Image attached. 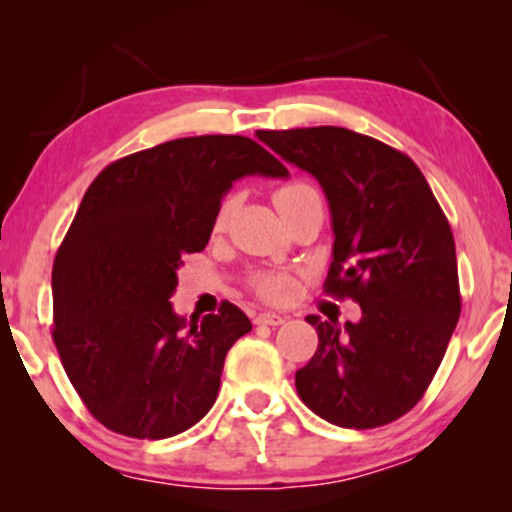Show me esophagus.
Returning <instances> with one entry per match:
<instances>
[{
    "mask_svg": "<svg viewBox=\"0 0 512 512\" xmlns=\"http://www.w3.org/2000/svg\"><path fill=\"white\" fill-rule=\"evenodd\" d=\"M256 326H279L284 324V317H279L275 312H258L254 317Z\"/></svg>",
    "mask_w": 512,
    "mask_h": 512,
    "instance_id": "esophagus-1",
    "label": "esophagus"
}]
</instances>
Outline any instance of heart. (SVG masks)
Returning <instances> with one entry per match:
<instances>
[{
  "label": "heart",
  "instance_id": "b5f03b06",
  "mask_svg": "<svg viewBox=\"0 0 512 512\" xmlns=\"http://www.w3.org/2000/svg\"><path fill=\"white\" fill-rule=\"evenodd\" d=\"M307 193H317V191H314L312 186L303 184V181H293V184H286L282 188H277V191H275V205L279 209L284 205V202H289L293 198H300V195H307ZM233 207H235V198H226L221 202L219 212H216V219H214L216 228L226 226L228 216L233 214ZM254 289H256L258 296H263L265 300H284L293 289V279L286 275V272H261V275L254 277Z\"/></svg>",
  "mask_w": 512,
  "mask_h": 512
}]
</instances>
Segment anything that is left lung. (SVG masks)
I'll return each instance as SVG.
<instances>
[{
  "label": "left lung",
  "instance_id": "obj_1",
  "mask_svg": "<svg viewBox=\"0 0 512 512\" xmlns=\"http://www.w3.org/2000/svg\"><path fill=\"white\" fill-rule=\"evenodd\" d=\"M324 188L333 263L324 291L361 305L359 321H321L296 373L300 401L326 422L375 429L419 403L461 314L452 228L424 174L380 139L335 125L258 130Z\"/></svg>",
  "mask_w": 512,
  "mask_h": 512
}]
</instances>
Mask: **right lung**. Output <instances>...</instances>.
Returning a JSON list of instances; mask_svg holds the SVG:
<instances>
[{
    "mask_svg": "<svg viewBox=\"0 0 512 512\" xmlns=\"http://www.w3.org/2000/svg\"><path fill=\"white\" fill-rule=\"evenodd\" d=\"M286 177L254 139H172L104 167L53 263V342L97 422L128 438L191 429L212 408L228 349L251 331L240 307L191 324L174 314L177 270L205 249L235 179Z\"/></svg>",
    "mask_w": 512,
    "mask_h": 512,
    "instance_id": "obj_1",
    "label": "right lung"
}]
</instances>
